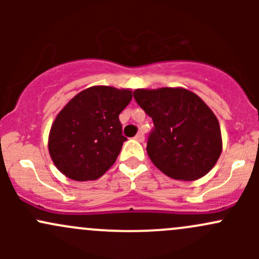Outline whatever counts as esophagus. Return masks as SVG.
Here are the masks:
<instances>
[{"mask_svg": "<svg viewBox=\"0 0 259 259\" xmlns=\"http://www.w3.org/2000/svg\"><path fill=\"white\" fill-rule=\"evenodd\" d=\"M135 139H137L138 142H143V140H144V134H143V133H138V134L135 135Z\"/></svg>", "mask_w": 259, "mask_h": 259, "instance_id": "1", "label": "esophagus"}]
</instances>
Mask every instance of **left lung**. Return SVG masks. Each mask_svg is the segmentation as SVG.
<instances>
[{"instance_id": "1", "label": "left lung", "mask_w": 259, "mask_h": 259, "mask_svg": "<svg viewBox=\"0 0 259 259\" xmlns=\"http://www.w3.org/2000/svg\"><path fill=\"white\" fill-rule=\"evenodd\" d=\"M134 99L153 119L146 151L159 170L185 182L209 173L222 153L221 126L197 94L183 88L137 89Z\"/></svg>"}]
</instances>
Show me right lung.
<instances>
[{"label": "right lung", "mask_w": 259, "mask_h": 259, "mask_svg": "<svg viewBox=\"0 0 259 259\" xmlns=\"http://www.w3.org/2000/svg\"><path fill=\"white\" fill-rule=\"evenodd\" d=\"M132 98L130 89L91 86L57 114L50 130L49 153L65 177L96 180L111 168L126 140L119 114Z\"/></svg>", "instance_id": "obj_1"}]
</instances>
